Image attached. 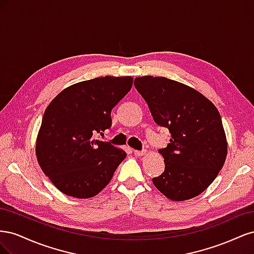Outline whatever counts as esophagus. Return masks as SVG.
I'll use <instances>...</instances> for the list:
<instances>
[{
  "label": "esophagus",
  "mask_w": 254,
  "mask_h": 254,
  "mask_svg": "<svg viewBox=\"0 0 254 254\" xmlns=\"http://www.w3.org/2000/svg\"><path fill=\"white\" fill-rule=\"evenodd\" d=\"M133 153L136 156V157H142V156H145L146 155V150H133Z\"/></svg>",
  "instance_id": "obj_1"
}]
</instances>
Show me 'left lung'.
I'll return each instance as SVG.
<instances>
[{
  "mask_svg": "<svg viewBox=\"0 0 254 254\" xmlns=\"http://www.w3.org/2000/svg\"><path fill=\"white\" fill-rule=\"evenodd\" d=\"M134 86L153 121L171 133L170 143L159 150L164 173L152 183L174 201L200 195L227 158V137L217 108L200 92L165 77H136Z\"/></svg>",
  "mask_w": 254,
  "mask_h": 254,
  "instance_id": "8db88e82",
  "label": "left lung"
}]
</instances>
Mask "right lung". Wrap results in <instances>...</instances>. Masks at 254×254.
<instances>
[{"label":"right lung","mask_w":254,"mask_h":254,"mask_svg":"<svg viewBox=\"0 0 254 254\" xmlns=\"http://www.w3.org/2000/svg\"><path fill=\"white\" fill-rule=\"evenodd\" d=\"M131 76H105L65 88L43 114L36 141L41 170L61 193L91 198L103 190L126 152L95 140L111 126V111L132 87Z\"/></svg>","instance_id":"obj_1"}]
</instances>
